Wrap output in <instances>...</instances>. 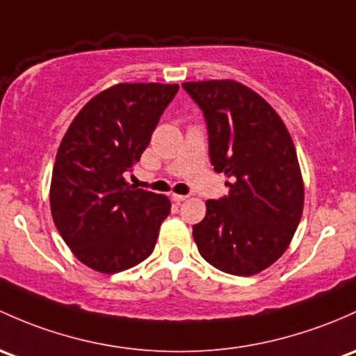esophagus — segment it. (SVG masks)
Wrapping results in <instances>:
<instances>
[{"instance_id": "esophagus-1", "label": "esophagus", "mask_w": 356, "mask_h": 356, "mask_svg": "<svg viewBox=\"0 0 356 356\" xmlns=\"http://www.w3.org/2000/svg\"><path fill=\"white\" fill-rule=\"evenodd\" d=\"M172 200H174L175 203H181V201L188 200V196H184V194H172Z\"/></svg>"}]
</instances>
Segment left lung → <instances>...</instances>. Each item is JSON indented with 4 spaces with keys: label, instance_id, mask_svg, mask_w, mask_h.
Masks as SVG:
<instances>
[{
    "label": "left lung",
    "instance_id": "left-lung-1",
    "mask_svg": "<svg viewBox=\"0 0 356 356\" xmlns=\"http://www.w3.org/2000/svg\"><path fill=\"white\" fill-rule=\"evenodd\" d=\"M182 88L204 115L209 162L230 179L227 196L207 201L194 242L220 271L256 275L285 252L302 218L293 141L266 100L237 81H189Z\"/></svg>",
    "mask_w": 356,
    "mask_h": 356
}]
</instances>
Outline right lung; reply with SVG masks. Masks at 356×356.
I'll list each match as a JSON object with an SVG mask.
<instances>
[{"instance_id":"add662e5","label":"right lung","mask_w":356,"mask_h":356,"mask_svg":"<svg viewBox=\"0 0 356 356\" xmlns=\"http://www.w3.org/2000/svg\"><path fill=\"white\" fill-rule=\"evenodd\" d=\"M177 92L179 85H115L78 112L59 145L52 218L74 256L95 271L121 273L155 249L170 201L129 186L126 174Z\"/></svg>"}]
</instances>
